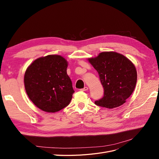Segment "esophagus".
Masks as SVG:
<instances>
[{"mask_svg": "<svg viewBox=\"0 0 159 159\" xmlns=\"http://www.w3.org/2000/svg\"><path fill=\"white\" fill-rule=\"evenodd\" d=\"M88 89V87H84L83 89H81V91H87Z\"/></svg>", "mask_w": 159, "mask_h": 159, "instance_id": "esophagus-1", "label": "esophagus"}]
</instances>
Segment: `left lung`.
Masks as SVG:
<instances>
[{
  "instance_id": "1",
  "label": "left lung",
  "mask_w": 159,
  "mask_h": 159,
  "mask_svg": "<svg viewBox=\"0 0 159 159\" xmlns=\"http://www.w3.org/2000/svg\"><path fill=\"white\" fill-rule=\"evenodd\" d=\"M97 70L104 88L103 97L95 103L113 109L125 103L135 88L137 74L135 66L123 55L115 52H103L88 59Z\"/></svg>"
}]
</instances>
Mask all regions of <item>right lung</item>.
Returning a JSON list of instances; mask_svg holds the SVG:
<instances>
[{
    "instance_id": "add662e5",
    "label": "right lung",
    "mask_w": 159,
    "mask_h": 159,
    "mask_svg": "<svg viewBox=\"0 0 159 159\" xmlns=\"http://www.w3.org/2000/svg\"><path fill=\"white\" fill-rule=\"evenodd\" d=\"M67 68L68 61L59 55L39 57L28 67L25 87L28 98L37 107L55 113L69 105L74 90Z\"/></svg>"
}]
</instances>
